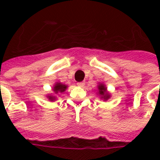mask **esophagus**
Wrapping results in <instances>:
<instances>
[{
  "mask_svg": "<svg viewBox=\"0 0 160 160\" xmlns=\"http://www.w3.org/2000/svg\"><path fill=\"white\" fill-rule=\"evenodd\" d=\"M77 86L80 87H83L85 86V82H78L77 83Z\"/></svg>",
  "mask_w": 160,
  "mask_h": 160,
  "instance_id": "obj_1",
  "label": "esophagus"
}]
</instances>
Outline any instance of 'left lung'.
Masks as SVG:
<instances>
[{
    "label": "left lung",
    "mask_w": 160,
    "mask_h": 160,
    "mask_svg": "<svg viewBox=\"0 0 160 160\" xmlns=\"http://www.w3.org/2000/svg\"><path fill=\"white\" fill-rule=\"evenodd\" d=\"M98 92H99V94L101 95L102 98H104V100H107L108 98H110V95L106 92V88L104 87V85L100 84L98 86Z\"/></svg>",
    "instance_id": "left-lung-1"
}]
</instances>
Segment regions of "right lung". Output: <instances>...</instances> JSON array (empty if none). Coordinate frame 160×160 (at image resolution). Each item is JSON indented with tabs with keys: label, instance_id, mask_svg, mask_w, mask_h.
I'll use <instances>...</instances> for the list:
<instances>
[{
	"label": "right lung",
	"instance_id": "add662e5",
	"mask_svg": "<svg viewBox=\"0 0 160 160\" xmlns=\"http://www.w3.org/2000/svg\"><path fill=\"white\" fill-rule=\"evenodd\" d=\"M67 87L65 85H63V84L61 83H56L55 85V87H54V89L53 91L55 92V93H58V92H63L64 91L66 90ZM49 99L52 101L55 99V97H53V96H49Z\"/></svg>",
	"mask_w": 160,
	"mask_h": 160
}]
</instances>
